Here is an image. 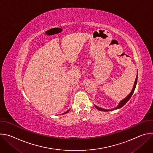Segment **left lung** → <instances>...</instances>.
Returning <instances> with one entry per match:
<instances>
[{
    "mask_svg": "<svg viewBox=\"0 0 153 153\" xmlns=\"http://www.w3.org/2000/svg\"><path fill=\"white\" fill-rule=\"evenodd\" d=\"M137 82V76H136V78H135V82H134V87H133V88H132V89L131 93H130L125 98H124L123 100H122L120 101V102L119 103V104H118V105L115 108H113V109H103V108H100V107H98V106H95V107L97 109H98L99 111H106V112H108V111H114V110H115V109H119V108H121L122 107H123V106L128 102V100L131 98L132 95L133 94V93H134V90H135V87H136Z\"/></svg>",
    "mask_w": 153,
    "mask_h": 153,
    "instance_id": "8db88e82",
    "label": "left lung"
}]
</instances>
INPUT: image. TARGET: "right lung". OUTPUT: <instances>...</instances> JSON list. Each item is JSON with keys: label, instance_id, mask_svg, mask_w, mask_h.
I'll return each instance as SVG.
<instances>
[{"label": "right lung", "instance_id": "add662e5", "mask_svg": "<svg viewBox=\"0 0 153 153\" xmlns=\"http://www.w3.org/2000/svg\"><path fill=\"white\" fill-rule=\"evenodd\" d=\"M69 110H68L67 111H66L65 112H64V113H63V114H66V113H67V112H69Z\"/></svg>", "mask_w": 153, "mask_h": 153}]
</instances>
